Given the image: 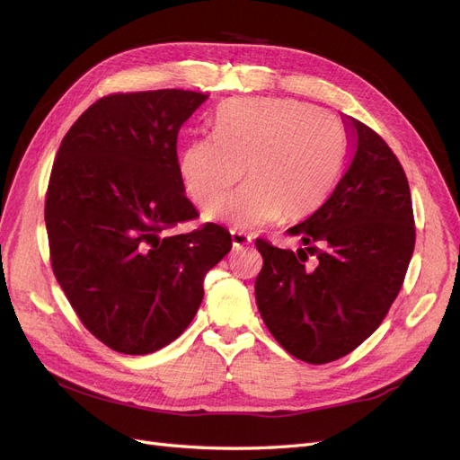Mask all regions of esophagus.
Masks as SVG:
<instances>
[{
	"label": "esophagus",
	"mask_w": 460,
	"mask_h": 460,
	"mask_svg": "<svg viewBox=\"0 0 460 460\" xmlns=\"http://www.w3.org/2000/svg\"><path fill=\"white\" fill-rule=\"evenodd\" d=\"M232 245L234 249H247L252 245V235H247L245 232H232Z\"/></svg>",
	"instance_id": "34e87169"
}]
</instances>
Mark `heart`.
Instances as JSON below:
<instances>
[{"instance_id":"1","label":"heart","mask_w":460,"mask_h":460,"mask_svg":"<svg viewBox=\"0 0 460 460\" xmlns=\"http://www.w3.org/2000/svg\"><path fill=\"white\" fill-rule=\"evenodd\" d=\"M345 157L341 124L316 107L286 97H245L222 105L213 137L190 140L178 157L188 198L240 230L270 225L284 213H313L336 184Z\"/></svg>"}]
</instances>
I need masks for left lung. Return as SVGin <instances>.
Instances as JSON below:
<instances>
[{"label":"left lung","mask_w":460,"mask_h":460,"mask_svg":"<svg viewBox=\"0 0 460 460\" xmlns=\"http://www.w3.org/2000/svg\"><path fill=\"white\" fill-rule=\"evenodd\" d=\"M351 157L316 211L291 226L305 249L255 240L262 269L255 299L274 340L299 360L345 357L382 324L414 252V215L395 153L360 120L347 117ZM317 257L309 270L304 261Z\"/></svg>","instance_id":"1"}]
</instances>
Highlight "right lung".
<instances>
[{
    "label": "right lung",
    "instance_id": "add662e5",
    "mask_svg": "<svg viewBox=\"0 0 460 460\" xmlns=\"http://www.w3.org/2000/svg\"><path fill=\"white\" fill-rule=\"evenodd\" d=\"M207 93H111L63 137L48 193L55 278L80 323L124 355L174 341L196 316L203 278L232 249L230 232L198 218L178 174L176 137Z\"/></svg>",
    "mask_w": 460,
    "mask_h": 460
}]
</instances>
